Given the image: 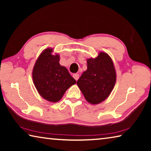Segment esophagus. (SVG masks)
<instances>
[{"mask_svg":"<svg viewBox=\"0 0 151 151\" xmlns=\"http://www.w3.org/2000/svg\"><path fill=\"white\" fill-rule=\"evenodd\" d=\"M73 78L75 79L76 81H77L78 79V78H79V75L78 73H75V74H73Z\"/></svg>","mask_w":151,"mask_h":151,"instance_id":"obj_1","label":"esophagus"}]
</instances>
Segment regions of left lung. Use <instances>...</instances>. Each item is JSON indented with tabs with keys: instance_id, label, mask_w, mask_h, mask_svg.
<instances>
[{
	"instance_id": "left-lung-1",
	"label": "left lung",
	"mask_w": 151,
	"mask_h": 151,
	"mask_svg": "<svg viewBox=\"0 0 151 151\" xmlns=\"http://www.w3.org/2000/svg\"><path fill=\"white\" fill-rule=\"evenodd\" d=\"M116 83V72L111 57L100 52L87 60V70L77 81V85L88 103L96 104L109 96Z\"/></svg>"
}]
</instances>
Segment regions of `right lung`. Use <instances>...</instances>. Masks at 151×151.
Instances as JSON below:
<instances>
[{
	"label": "right lung",
	"instance_id": "right-lung-1",
	"mask_svg": "<svg viewBox=\"0 0 151 151\" xmlns=\"http://www.w3.org/2000/svg\"><path fill=\"white\" fill-rule=\"evenodd\" d=\"M52 52V48H47L40 55L33 68L32 79L42 98L57 103L76 82L59 64V55H53Z\"/></svg>",
	"mask_w": 151,
	"mask_h": 151
}]
</instances>
